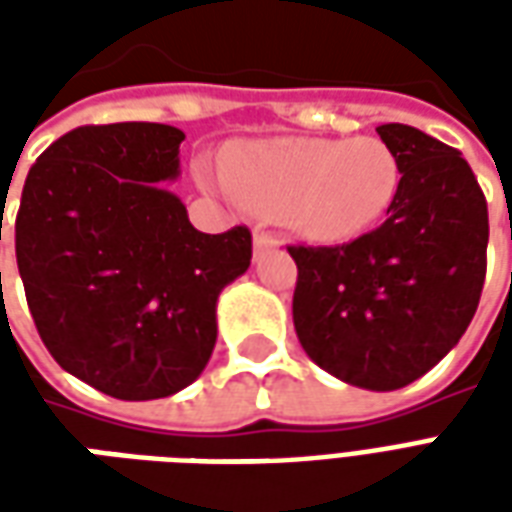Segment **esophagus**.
I'll use <instances>...</instances> for the list:
<instances>
[{"instance_id": "obj_1", "label": "esophagus", "mask_w": 512, "mask_h": 512, "mask_svg": "<svg viewBox=\"0 0 512 512\" xmlns=\"http://www.w3.org/2000/svg\"><path fill=\"white\" fill-rule=\"evenodd\" d=\"M279 241L274 238V235L268 233H257L255 235V257L263 255V252H268V249H277Z\"/></svg>"}]
</instances>
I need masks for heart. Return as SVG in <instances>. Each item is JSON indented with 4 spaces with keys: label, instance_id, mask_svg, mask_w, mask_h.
Instances as JSON below:
<instances>
[{
    "label": "heart",
    "instance_id": "heart-1",
    "mask_svg": "<svg viewBox=\"0 0 512 512\" xmlns=\"http://www.w3.org/2000/svg\"><path fill=\"white\" fill-rule=\"evenodd\" d=\"M224 178L252 211L315 244L373 230L400 186L395 153L376 136L241 142L224 153Z\"/></svg>",
    "mask_w": 512,
    "mask_h": 512
}]
</instances>
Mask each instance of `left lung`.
I'll return each mask as SVG.
<instances>
[{
  "instance_id": "obj_1",
  "label": "left lung",
  "mask_w": 512,
  "mask_h": 512,
  "mask_svg": "<svg viewBox=\"0 0 512 512\" xmlns=\"http://www.w3.org/2000/svg\"><path fill=\"white\" fill-rule=\"evenodd\" d=\"M400 167L386 222L343 246H288L293 326L315 365L373 392L436 367L472 323L485 282L488 205L455 147L419 128H376Z\"/></svg>"
}]
</instances>
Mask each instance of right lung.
<instances>
[{
    "label": "right lung",
    "instance_id": "1",
    "mask_svg": "<svg viewBox=\"0 0 512 512\" xmlns=\"http://www.w3.org/2000/svg\"><path fill=\"white\" fill-rule=\"evenodd\" d=\"M183 139L164 123L73 128L21 191L16 260L40 340L117 400L169 397L200 378L219 293L252 260L246 227L200 233L164 186L178 180Z\"/></svg>",
    "mask_w": 512,
    "mask_h": 512
}]
</instances>
